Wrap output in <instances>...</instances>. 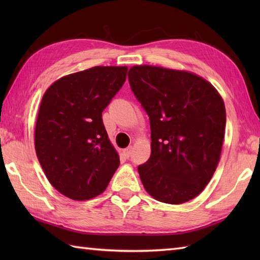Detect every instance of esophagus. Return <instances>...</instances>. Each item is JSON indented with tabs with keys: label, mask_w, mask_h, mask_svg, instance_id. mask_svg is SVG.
<instances>
[{
	"label": "esophagus",
	"mask_w": 260,
	"mask_h": 260,
	"mask_svg": "<svg viewBox=\"0 0 260 260\" xmlns=\"http://www.w3.org/2000/svg\"><path fill=\"white\" fill-rule=\"evenodd\" d=\"M132 151H133V147L128 146V147L124 148V150H123V154H124V155H125L126 157H129V155L132 154Z\"/></svg>",
	"instance_id": "34e87169"
}]
</instances>
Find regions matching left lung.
Listing matches in <instances>:
<instances>
[{
  "label": "left lung",
  "mask_w": 260,
  "mask_h": 260,
  "mask_svg": "<svg viewBox=\"0 0 260 260\" xmlns=\"http://www.w3.org/2000/svg\"><path fill=\"white\" fill-rule=\"evenodd\" d=\"M128 80L150 116L151 156L139 167L155 200L181 204L200 194L221 155L225 108L218 90L190 71L133 66Z\"/></svg>",
  "instance_id": "obj_1"
}]
</instances>
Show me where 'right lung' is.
Listing matches in <instances>:
<instances>
[{"mask_svg": "<svg viewBox=\"0 0 260 260\" xmlns=\"http://www.w3.org/2000/svg\"><path fill=\"white\" fill-rule=\"evenodd\" d=\"M126 66H96L63 76L43 93L35 146L51 185L76 201L106 190L119 155L108 139L102 113L124 85Z\"/></svg>", "mask_w": 260, "mask_h": 260, "instance_id": "obj_1", "label": "right lung"}]
</instances>
